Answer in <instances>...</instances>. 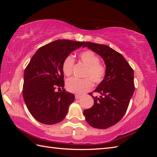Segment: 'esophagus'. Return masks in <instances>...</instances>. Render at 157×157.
I'll return each mask as SVG.
<instances>
[{"label":"esophagus","instance_id":"obj_1","mask_svg":"<svg viewBox=\"0 0 157 157\" xmlns=\"http://www.w3.org/2000/svg\"><path fill=\"white\" fill-rule=\"evenodd\" d=\"M80 98H81V96L80 95H78V94H76L75 95V99H79Z\"/></svg>","mask_w":157,"mask_h":157}]
</instances>
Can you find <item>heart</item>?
<instances>
[{
  "instance_id": "b5f03b06",
  "label": "heart",
  "mask_w": 157,
  "mask_h": 157,
  "mask_svg": "<svg viewBox=\"0 0 157 157\" xmlns=\"http://www.w3.org/2000/svg\"><path fill=\"white\" fill-rule=\"evenodd\" d=\"M82 62L86 66L84 78H72L67 80V88L69 92L75 94H83L86 92L93 86L92 81L96 84L101 83L105 77L106 67L99 62V58L92 50L84 51L79 55ZM74 59L71 56L66 57L63 61L62 69L64 74L69 77L73 73ZM93 80L92 81L91 80Z\"/></svg>"
}]
</instances>
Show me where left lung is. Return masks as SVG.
Wrapping results in <instances>:
<instances>
[{
	"label": "left lung",
	"mask_w": 157,
	"mask_h": 157,
	"mask_svg": "<svg viewBox=\"0 0 157 157\" xmlns=\"http://www.w3.org/2000/svg\"><path fill=\"white\" fill-rule=\"evenodd\" d=\"M88 47L100 56L106 65V73L95 92L93 106L83 111L88 124L99 129H106L119 121L126 113L134 92V70L122 54L110 47L86 42Z\"/></svg>",
	"instance_id": "obj_1"
}]
</instances>
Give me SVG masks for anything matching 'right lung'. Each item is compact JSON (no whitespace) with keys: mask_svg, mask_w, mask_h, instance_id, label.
<instances>
[{"mask_svg":"<svg viewBox=\"0 0 157 157\" xmlns=\"http://www.w3.org/2000/svg\"><path fill=\"white\" fill-rule=\"evenodd\" d=\"M84 44L69 40L52 42L36 52L25 68L23 97L31 115L42 124L62 121L74 101V94L55 89L64 88V59Z\"/></svg>","mask_w":157,"mask_h":157,"instance_id":"right-lung-1","label":"right lung"}]
</instances>
